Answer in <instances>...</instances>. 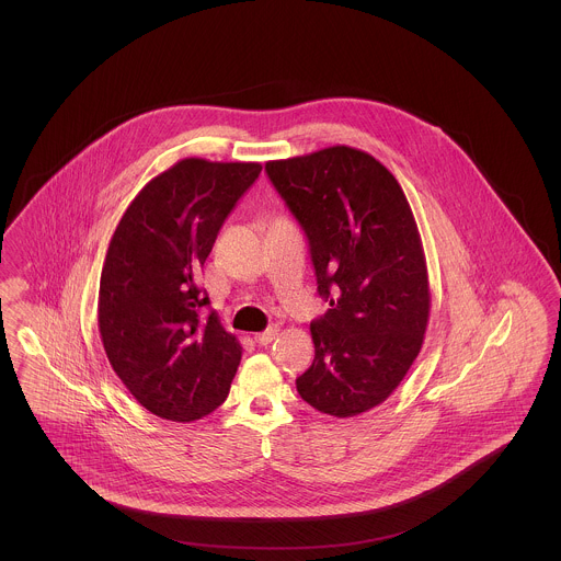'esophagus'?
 <instances>
[{
    "label": "esophagus",
    "instance_id": "esophagus-1",
    "mask_svg": "<svg viewBox=\"0 0 561 561\" xmlns=\"http://www.w3.org/2000/svg\"><path fill=\"white\" fill-rule=\"evenodd\" d=\"M279 334V330L277 328H267L265 332H261V334H256L254 336V341L259 343V345H268V343H273L275 341V336Z\"/></svg>",
    "mask_w": 561,
    "mask_h": 561
}]
</instances>
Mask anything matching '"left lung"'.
I'll use <instances>...</instances> for the list:
<instances>
[{
  "instance_id": "left-lung-1",
  "label": "left lung",
  "mask_w": 561,
  "mask_h": 561,
  "mask_svg": "<svg viewBox=\"0 0 561 561\" xmlns=\"http://www.w3.org/2000/svg\"><path fill=\"white\" fill-rule=\"evenodd\" d=\"M265 170L309 238L330 300L311 323L316 359L296 389L323 414H364L398 389L425 341L431 290L412 208L380 161L347 145Z\"/></svg>"
}]
</instances>
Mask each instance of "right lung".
Listing matches in <instances>:
<instances>
[{
	"label": "right lung",
	"mask_w": 561,
	"mask_h": 561,
	"mask_svg": "<svg viewBox=\"0 0 561 561\" xmlns=\"http://www.w3.org/2000/svg\"><path fill=\"white\" fill-rule=\"evenodd\" d=\"M263 165L185 158L138 191L122 216L99 288L108 364L142 408L191 423L227 400L241 345L197 288L218 229Z\"/></svg>",
	"instance_id": "right-lung-1"
}]
</instances>
